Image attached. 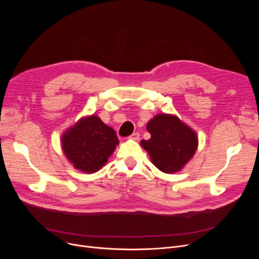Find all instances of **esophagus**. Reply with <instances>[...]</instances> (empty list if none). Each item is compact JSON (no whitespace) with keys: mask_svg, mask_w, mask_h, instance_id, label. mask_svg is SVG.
Segmentation results:
<instances>
[{"mask_svg":"<svg viewBox=\"0 0 259 259\" xmlns=\"http://www.w3.org/2000/svg\"><path fill=\"white\" fill-rule=\"evenodd\" d=\"M129 139L130 140H133V141H138L139 139H140V133H138V132H134V133H132L130 137H129Z\"/></svg>","mask_w":259,"mask_h":259,"instance_id":"1","label":"esophagus"}]
</instances>
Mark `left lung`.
I'll list each match as a JSON object with an SVG mask.
<instances>
[{
    "label": "left lung",
    "instance_id": "obj_1",
    "mask_svg": "<svg viewBox=\"0 0 259 259\" xmlns=\"http://www.w3.org/2000/svg\"><path fill=\"white\" fill-rule=\"evenodd\" d=\"M147 130L151 139L142 140L141 145L161 172L172 174L181 171L197 150L196 132L176 115L156 114L148 121Z\"/></svg>",
    "mask_w": 259,
    "mask_h": 259
}]
</instances>
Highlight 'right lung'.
Instances as JSON below:
<instances>
[{"instance_id": "1", "label": "right lung", "mask_w": 259, "mask_h": 259, "mask_svg": "<svg viewBox=\"0 0 259 259\" xmlns=\"http://www.w3.org/2000/svg\"><path fill=\"white\" fill-rule=\"evenodd\" d=\"M118 144L115 131L95 114L78 119L61 139L63 152L70 164L89 174L103 168Z\"/></svg>"}]
</instances>
